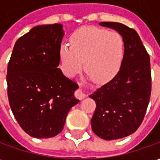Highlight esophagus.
I'll return each instance as SVG.
<instances>
[{"instance_id": "esophagus-1", "label": "esophagus", "mask_w": 160, "mask_h": 160, "mask_svg": "<svg viewBox=\"0 0 160 160\" xmlns=\"http://www.w3.org/2000/svg\"><path fill=\"white\" fill-rule=\"evenodd\" d=\"M79 86H80V88L75 92V97H76L77 98H79V99H83L84 98L87 97L86 92H85V90L83 89L84 84L80 83L79 84Z\"/></svg>"}]
</instances>
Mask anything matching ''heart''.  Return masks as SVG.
I'll use <instances>...</instances> for the list:
<instances>
[{
	"label": "heart",
	"mask_w": 160,
	"mask_h": 160,
	"mask_svg": "<svg viewBox=\"0 0 160 160\" xmlns=\"http://www.w3.org/2000/svg\"><path fill=\"white\" fill-rule=\"evenodd\" d=\"M70 44L62 43L59 49L62 70L68 76L80 73L84 61L86 69L97 82L110 80L120 69L124 42L118 32L84 27L73 32Z\"/></svg>",
	"instance_id": "heart-1"
}]
</instances>
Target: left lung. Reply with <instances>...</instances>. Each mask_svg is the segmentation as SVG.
<instances>
[{
	"label": "left lung",
	"mask_w": 160,
	"mask_h": 160,
	"mask_svg": "<svg viewBox=\"0 0 160 160\" xmlns=\"http://www.w3.org/2000/svg\"><path fill=\"white\" fill-rule=\"evenodd\" d=\"M99 25L116 30L124 42L118 73L89 96L96 102L91 120L92 131L111 141L134 133L144 119L151 96L150 57L134 29L118 22Z\"/></svg>",
	"instance_id": "obj_1"
}]
</instances>
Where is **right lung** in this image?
<instances>
[{
  "instance_id": "obj_1",
  "label": "right lung",
  "mask_w": 160,
  "mask_h": 160,
  "mask_svg": "<svg viewBox=\"0 0 160 160\" xmlns=\"http://www.w3.org/2000/svg\"><path fill=\"white\" fill-rule=\"evenodd\" d=\"M63 36L61 24L35 26L16 41L9 60V104L19 126L32 137L57 135L70 109L80 102L74 98L78 84L58 68Z\"/></svg>"
}]
</instances>
